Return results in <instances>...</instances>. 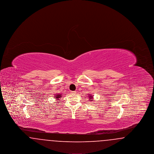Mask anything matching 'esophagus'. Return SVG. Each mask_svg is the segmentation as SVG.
<instances>
[{
    "instance_id": "1",
    "label": "esophagus",
    "mask_w": 154,
    "mask_h": 154,
    "mask_svg": "<svg viewBox=\"0 0 154 154\" xmlns=\"http://www.w3.org/2000/svg\"><path fill=\"white\" fill-rule=\"evenodd\" d=\"M70 92H71V94H76V91H71Z\"/></svg>"
}]
</instances>
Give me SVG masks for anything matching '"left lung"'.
Instances as JSON below:
<instances>
[{"label": "left lung", "mask_w": 154, "mask_h": 154, "mask_svg": "<svg viewBox=\"0 0 154 154\" xmlns=\"http://www.w3.org/2000/svg\"><path fill=\"white\" fill-rule=\"evenodd\" d=\"M89 99H90L89 100H91H91H92V98H93V97H92L91 96H89Z\"/></svg>", "instance_id": "8db88e82"}]
</instances>
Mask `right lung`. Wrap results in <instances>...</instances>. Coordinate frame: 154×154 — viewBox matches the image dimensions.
<instances>
[{"label":"right lung","instance_id":"obj_1","mask_svg":"<svg viewBox=\"0 0 154 154\" xmlns=\"http://www.w3.org/2000/svg\"><path fill=\"white\" fill-rule=\"evenodd\" d=\"M55 96H55V97H55V98L58 100L59 99L60 97H61L62 95H61V94H55Z\"/></svg>","mask_w":154,"mask_h":154}]
</instances>
